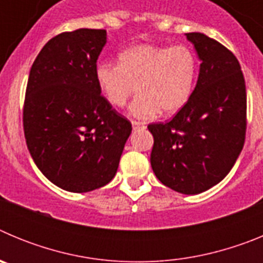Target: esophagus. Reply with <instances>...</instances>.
Listing matches in <instances>:
<instances>
[{"label":"esophagus","mask_w":263,"mask_h":263,"mask_svg":"<svg viewBox=\"0 0 263 263\" xmlns=\"http://www.w3.org/2000/svg\"><path fill=\"white\" fill-rule=\"evenodd\" d=\"M132 125H133L134 129H138V127H143V122H139V121H132Z\"/></svg>","instance_id":"1"}]
</instances>
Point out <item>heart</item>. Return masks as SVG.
<instances>
[{
    "instance_id": "b5f03b06",
    "label": "heart",
    "mask_w": 263,
    "mask_h": 263,
    "mask_svg": "<svg viewBox=\"0 0 263 263\" xmlns=\"http://www.w3.org/2000/svg\"><path fill=\"white\" fill-rule=\"evenodd\" d=\"M196 78L197 59L187 46H132L118 55V64L100 63L96 68L97 84L111 105L121 108L137 89L141 92L130 106L138 118L184 108Z\"/></svg>"
}]
</instances>
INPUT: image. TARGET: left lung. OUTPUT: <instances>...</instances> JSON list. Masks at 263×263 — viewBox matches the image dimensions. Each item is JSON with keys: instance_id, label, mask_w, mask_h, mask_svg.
<instances>
[{"instance_id": "left-lung-1", "label": "left lung", "mask_w": 263, "mask_h": 263, "mask_svg": "<svg viewBox=\"0 0 263 263\" xmlns=\"http://www.w3.org/2000/svg\"><path fill=\"white\" fill-rule=\"evenodd\" d=\"M185 35L201 60L196 87L173 120L147 129L155 176L174 191L196 195L221 182L242 150L246 87L232 51L201 32Z\"/></svg>"}]
</instances>
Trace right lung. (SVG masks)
I'll return each instance as SVG.
<instances>
[{
    "mask_svg": "<svg viewBox=\"0 0 263 263\" xmlns=\"http://www.w3.org/2000/svg\"><path fill=\"white\" fill-rule=\"evenodd\" d=\"M106 30L79 29L47 42L32 63L23 132L36 167L55 185L83 194L108 184L132 133L96 80Z\"/></svg>",
    "mask_w": 263,
    "mask_h": 263,
    "instance_id": "1",
    "label": "right lung"
}]
</instances>
